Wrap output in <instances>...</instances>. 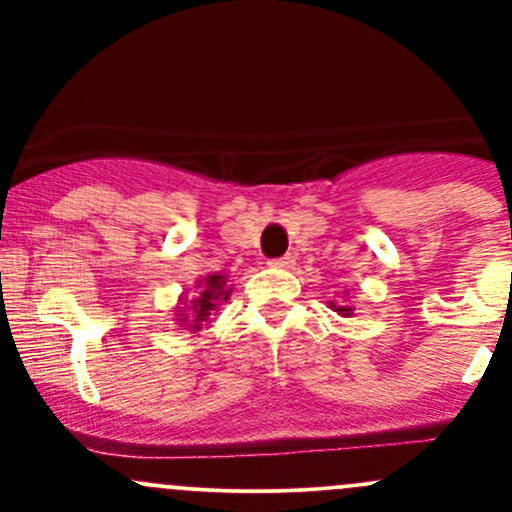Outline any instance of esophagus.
<instances>
[{"label":"esophagus","mask_w":512,"mask_h":512,"mask_svg":"<svg viewBox=\"0 0 512 512\" xmlns=\"http://www.w3.org/2000/svg\"><path fill=\"white\" fill-rule=\"evenodd\" d=\"M270 267H277V270H287V267L294 265V257L292 255H285V257H277V260H270L267 262Z\"/></svg>","instance_id":"34e87169"}]
</instances>
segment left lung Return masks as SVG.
Here are the masks:
<instances>
[{"label": "left lung", "instance_id": "8db88e82", "mask_svg": "<svg viewBox=\"0 0 512 512\" xmlns=\"http://www.w3.org/2000/svg\"><path fill=\"white\" fill-rule=\"evenodd\" d=\"M329 307H332L334 312H339V314H342V317H352V312H354V307H349V304H344V307H342V304H334V302H329Z\"/></svg>", "mask_w": 512, "mask_h": 512}]
</instances>
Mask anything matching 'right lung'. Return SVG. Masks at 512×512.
<instances>
[{
  "instance_id": "add662e5",
  "label": "right lung",
  "mask_w": 512,
  "mask_h": 512,
  "mask_svg": "<svg viewBox=\"0 0 512 512\" xmlns=\"http://www.w3.org/2000/svg\"><path fill=\"white\" fill-rule=\"evenodd\" d=\"M230 292L232 287H227L225 275H218V272H215V275L203 277V280L198 282L193 299H190V307L178 309L180 314L175 322H180V327H188L190 332H198V329L203 327V322H208L210 312L218 309L220 302H227V299H230ZM185 311L189 314L185 315Z\"/></svg>"
}]
</instances>
